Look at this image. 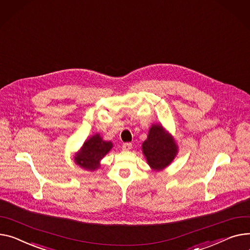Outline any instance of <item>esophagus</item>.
<instances>
[{
  "label": "esophagus",
  "instance_id": "obj_1",
  "mask_svg": "<svg viewBox=\"0 0 250 250\" xmlns=\"http://www.w3.org/2000/svg\"><path fill=\"white\" fill-rule=\"evenodd\" d=\"M132 147V145L131 143H125L123 145V148L125 149V151H129V149Z\"/></svg>",
  "mask_w": 250,
  "mask_h": 250
}]
</instances>
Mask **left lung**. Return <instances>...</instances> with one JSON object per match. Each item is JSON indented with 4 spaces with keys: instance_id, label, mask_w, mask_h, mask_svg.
<instances>
[{
    "instance_id": "left-lung-1",
    "label": "left lung",
    "mask_w": 250,
    "mask_h": 250,
    "mask_svg": "<svg viewBox=\"0 0 250 250\" xmlns=\"http://www.w3.org/2000/svg\"><path fill=\"white\" fill-rule=\"evenodd\" d=\"M177 146L173 138L162 125H154L148 131L147 139L143 143V152L147 164L154 170H162L174 160Z\"/></svg>"
}]
</instances>
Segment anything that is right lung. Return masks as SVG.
<instances>
[{"label":"right lung","instance_id":"1","mask_svg":"<svg viewBox=\"0 0 250 250\" xmlns=\"http://www.w3.org/2000/svg\"><path fill=\"white\" fill-rule=\"evenodd\" d=\"M112 147L110 142L103 141L99 135H95L87 140L80 152L75 157V162L80 167L87 170H95L99 167V161L103 159Z\"/></svg>","mask_w":250,"mask_h":250}]
</instances>
